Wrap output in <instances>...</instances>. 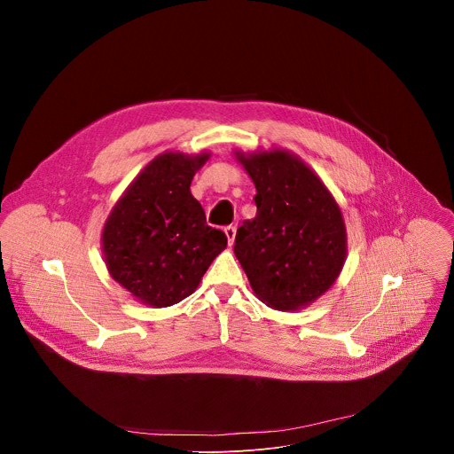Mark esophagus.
Segmentation results:
<instances>
[{"label":"esophagus","instance_id":"1","mask_svg":"<svg viewBox=\"0 0 454 454\" xmlns=\"http://www.w3.org/2000/svg\"><path fill=\"white\" fill-rule=\"evenodd\" d=\"M224 233H226V237H228V244H230V246H233L237 228H235V226H226V228H224Z\"/></svg>","mask_w":454,"mask_h":454}]
</instances>
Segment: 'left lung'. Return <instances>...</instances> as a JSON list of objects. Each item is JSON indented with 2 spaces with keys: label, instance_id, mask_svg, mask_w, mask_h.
I'll return each mask as SVG.
<instances>
[{
  "label": "left lung",
  "instance_id": "1",
  "mask_svg": "<svg viewBox=\"0 0 454 454\" xmlns=\"http://www.w3.org/2000/svg\"><path fill=\"white\" fill-rule=\"evenodd\" d=\"M254 183L256 215L237 230L235 256L256 298L277 310L307 307L340 277L347 258L341 210L293 153H235Z\"/></svg>",
  "mask_w": 454,
  "mask_h": 454
}]
</instances>
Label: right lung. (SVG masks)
<instances>
[{
    "instance_id": "1",
    "label": "right lung",
    "mask_w": 454,
    "mask_h": 454,
    "mask_svg": "<svg viewBox=\"0 0 454 454\" xmlns=\"http://www.w3.org/2000/svg\"><path fill=\"white\" fill-rule=\"evenodd\" d=\"M210 158L163 153L125 190L111 210L102 251L109 275L138 301L170 307L198 289L226 247L221 230L207 224L190 183Z\"/></svg>"
}]
</instances>
